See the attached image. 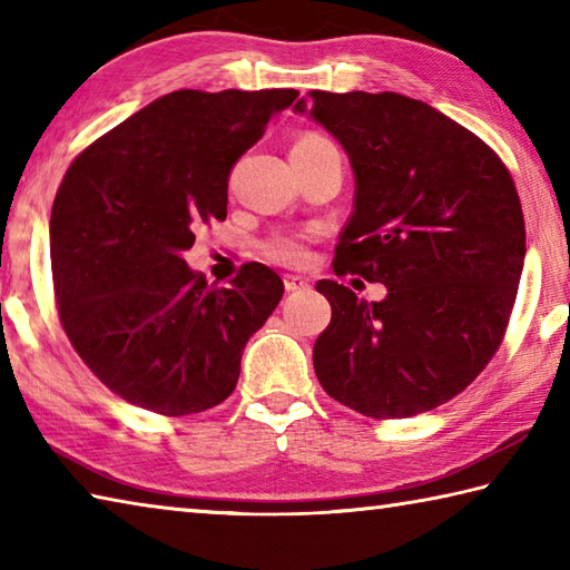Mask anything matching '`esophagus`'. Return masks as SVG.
I'll list each match as a JSON object with an SVG mask.
<instances>
[{"label": "esophagus", "mask_w": 570, "mask_h": 570, "mask_svg": "<svg viewBox=\"0 0 570 570\" xmlns=\"http://www.w3.org/2000/svg\"><path fill=\"white\" fill-rule=\"evenodd\" d=\"M284 286H286V292H304V288L308 286V282H306L304 276L286 274V276H284Z\"/></svg>", "instance_id": "obj_1"}]
</instances>
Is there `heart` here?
I'll use <instances>...</instances> for the list:
<instances>
[{
	"label": "heart",
	"instance_id": "heart-1",
	"mask_svg": "<svg viewBox=\"0 0 570 570\" xmlns=\"http://www.w3.org/2000/svg\"><path fill=\"white\" fill-rule=\"evenodd\" d=\"M326 142V138L318 132H306L296 140L294 148H311V145ZM314 229H278L272 232L269 237L262 239L259 249L266 259L282 266H304L311 256V242H314Z\"/></svg>",
	"mask_w": 570,
	"mask_h": 570
}]
</instances>
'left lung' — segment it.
I'll return each instance as SVG.
<instances>
[{
	"label": "left lung",
	"mask_w": 570,
	"mask_h": 570,
	"mask_svg": "<svg viewBox=\"0 0 570 570\" xmlns=\"http://www.w3.org/2000/svg\"><path fill=\"white\" fill-rule=\"evenodd\" d=\"M294 108L353 163L355 209L333 272L387 286L367 304L331 278L316 284L331 304L318 383L375 420L440 407L504 341L527 252L517 185L482 138L422 100L308 91Z\"/></svg>",
	"instance_id": "1"
}]
</instances>
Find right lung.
Wrapping results in <instances>:
<instances>
[{"label": "right lung", "instance_id": "right-lung-1", "mask_svg": "<svg viewBox=\"0 0 570 570\" xmlns=\"http://www.w3.org/2000/svg\"><path fill=\"white\" fill-rule=\"evenodd\" d=\"M294 88L167 94L76 155L51 207V278L73 351L108 390L167 417L219 405L284 282L242 264L207 286L183 252L227 217L232 165Z\"/></svg>", "mask_w": 570, "mask_h": 570}]
</instances>
